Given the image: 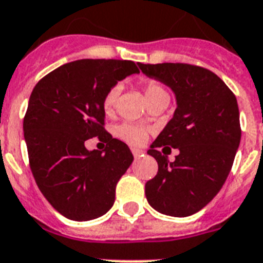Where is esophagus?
Listing matches in <instances>:
<instances>
[{
  "mask_svg": "<svg viewBox=\"0 0 263 263\" xmlns=\"http://www.w3.org/2000/svg\"><path fill=\"white\" fill-rule=\"evenodd\" d=\"M132 154H134V157L135 158H139V157H142L143 155V151L142 150H139V148H131Z\"/></svg>",
  "mask_w": 263,
  "mask_h": 263,
  "instance_id": "34e87169",
  "label": "esophagus"
}]
</instances>
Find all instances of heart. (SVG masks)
<instances>
[{
  "instance_id": "b5f03b06",
  "label": "heart",
  "mask_w": 263,
  "mask_h": 263,
  "mask_svg": "<svg viewBox=\"0 0 263 263\" xmlns=\"http://www.w3.org/2000/svg\"><path fill=\"white\" fill-rule=\"evenodd\" d=\"M119 93H120V87L119 86L112 87V89L106 91V95L104 96V100H102V109H104V112L110 113L115 109ZM144 95H146L148 104L154 101V100H157V98L168 97L165 87L162 86L159 82H155V81L147 82L146 87H144ZM115 132H116V135L119 138L125 140V142L131 143V144H140L147 138L146 128L142 127V125L132 124V123H123V124L117 125Z\"/></svg>"
}]
</instances>
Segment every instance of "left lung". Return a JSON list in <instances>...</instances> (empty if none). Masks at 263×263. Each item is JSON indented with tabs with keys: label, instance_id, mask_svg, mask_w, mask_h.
<instances>
[{
	"label": "left lung",
	"instance_id": "8db88e82",
	"mask_svg": "<svg viewBox=\"0 0 263 263\" xmlns=\"http://www.w3.org/2000/svg\"><path fill=\"white\" fill-rule=\"evenodd\" d=\"M138 66L170 87L177 101L173 119L147 151L158 162L157 176L146 183L147 201L167 216H191L212 201L231 172L242 135L236 97L204 67ZM166 145L180 151L174 162L157 150Z\"/></svg>",
	"mask_w": 263,
	"mask_h": 263
}]
</instances>
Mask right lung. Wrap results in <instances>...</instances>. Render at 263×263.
I'll return each mask as SVG.
<instances>
[{"label":"right lung","instance_id":"right-lung-1","mask_svg":"<svg viewBox=\"0 0 263 263\" xmlns=\"http://www.w3.org/2000/svg\"><path fill=\"white\" fill-rule=\"evenodd\" d=\"M138 72L131 61L81 59L47 74L32 90L23 124L29 166L47 201L70 220H93L112 208L134 155L105 131L102 100ZM95 136L107 143L104 152L84 147Z\"/></svg>","mask_w":263,"mask_h":263}]
</instances>
